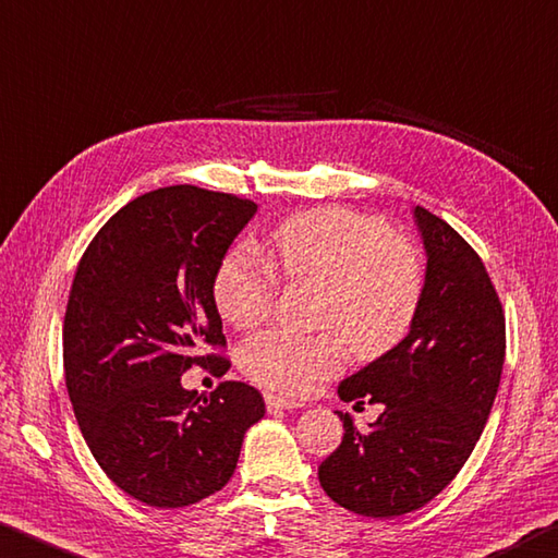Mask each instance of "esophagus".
<instances>
[{"label": "esophagus", "instance_id": "obj_1", "mask_svg": "<svg viewBox=\"0 0 558 558\" xmlns=\"http://www.w3.org/2000/svg\"><path fill=\"white\" fill-rule=\"evenodd\" d=\"M264 402H267L269 412H291V409L299 407V402H294V399H287L279 395H264Z\"/></svg>", "mask_w": 558, "mask_h": 558}]
</instances>
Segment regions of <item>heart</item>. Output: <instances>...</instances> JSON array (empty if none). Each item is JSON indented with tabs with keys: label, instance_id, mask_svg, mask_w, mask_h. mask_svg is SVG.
<instances>
[{
	"label": "heart",
	"instance_id": "1",
	"mask_svg": "<svg viewBox=\"0 0 558 558\" xmlns=\"http://www.w3.org/2000/svg\"><path fill=\"white\" fill-rule=\"evenodd\" d=\"M269 262L294 284L320 287L316 336L271 328L250 338L240 365L281 395L314 392L340 373L350 353L385 355L412 328L424 294V267L412 242L387 225L348 208H316L281 220L269 232ZM279 279L257 252L238 244L222 254L213 301L234 328L262 324L277 299Z\"/></svg>",
	"mask_w": 558,
	"mask_h": 558
}]
</instances>
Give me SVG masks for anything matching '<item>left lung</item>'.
I'll return each instance as SVG.
<instances>
[{"instance_id": "8db88e82", "label": "left lung", "mask_w": 558, "mask_h": 558, "mask_svg": "<svg viewBox=\"0 0 558 558\" xmlns=\"http://www.w3.org/2000/svg\"><path fill=\"white\" fill-rule=\"evenodd\" d=\"M414 218L426 247V281L402 343L338 385L343 402L383 404L318 465L330 500L363 517L414 512L444 490L481 438L500 387L505 311L483 259L426 208Z\"/></svg>"}]
</instances>
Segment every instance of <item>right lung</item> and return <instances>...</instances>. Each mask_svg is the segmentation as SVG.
<instances>
[{
    "label": "right lung",
    "instance_id": "1",
    "mask_svg": "<svg viewBox=\"0 0 558 558\" xmlns=\"http://www.w3.org/2000/svg\"><path fill=\"white\" fill-rule=\"evenodd\" d=\"M254 213L232 193L156 189L117 210L77 264L63 318L68 397L97 465L149 507L222 490L264 416L244 383L225 379L205 399L181 385L193 365L230 369L213 277Z\"/></svg>",
    "mask_w": 558,
    "mask_h": 558
}]
</instances>
